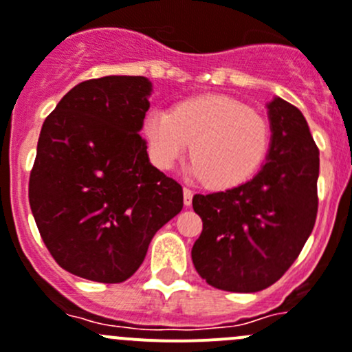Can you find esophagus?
<instances>
[{"instance_id":"obj_1","label":"esophagus","mask_w":352,"mask_h":352,"mask_svg":"<svg viewBox=\"0 0 352 352\" xmlns=\"http://www.w3.org/2000/svg\"><path fill=\"white\" fill-rule=\"evenodd\" d=\"M190 203H192V190L189 187H184V204L190 206Z\"/></svg>"}]
</instances>
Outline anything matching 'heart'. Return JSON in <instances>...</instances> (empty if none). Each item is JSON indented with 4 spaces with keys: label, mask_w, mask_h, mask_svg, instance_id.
<instances>
[{
    "label": "heart",
    "mask_w": 352,
    "mask_h": 352,
    "mask_svg": "<svg viewBox=\"0 0 352 352\" xmlns=\"http://www.w3.org/2000/svg\"><path fill=\"white\" fill-rule=\"evenodd\" d=\"M144 135L160 168H172L190 146V173L213 189L248 182L270 148L268 122L223 96L186 100L172 113L153 110L144 122Z\"/></svg>",
    "instance_id": "heart-1"
}]
</instances>
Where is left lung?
Returning <instances> with one entry per match:
<instances>
[{"mask_svg": "<svg viewBox=\"0 0 352 352\" xmlns=\"http://www.w3.org/2000/svg\"><path fill=\"white\" fill-rule=\"evenodd\" d=\"M272 146L249 182L223 192L196 194L192 208L203 232L192 263L203 280L228 292H258L291 268L318 211L320 151L294 104H268Z\"/></svg>", "mask_w": 352, "mask_h": 352, "instance_id": "1", "label": "left lung"}]
</instances>
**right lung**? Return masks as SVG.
Listing matches in <instances>:
<instances>
[{
  "label": "right lung",
  "instance_id": "obj_1",
  "mask_svg": "<svg viewBox=\"0 0 352 352\" xmlns=\"http://www.w3.org/2000/svg\"><path fill=\"white\" fill-rule=\"evenodd\" d=\"M151 82L108 75L80 82L44 120L29 203L63 270L101 284L138 272L156 232L180 213L182 186L149 163L139 131Z\"/></svg>",
  "mask_w": 352,
  "mask_h": 352
}]
</instances>
